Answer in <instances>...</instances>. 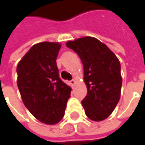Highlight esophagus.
Instances as JSON below:
<instances>
[{
	"label": "esophagus",
	"instance_id": "esophagus-1",
	"mask_svg": "<svg viewBox=\"0 0 145 145\" xmlns=\"http://www.w3.org/2000/svg\"><path fill=\"white\" fill-rule=\"evenodd\" d=\"M71 85H74V84H75V80H74V79H72V80H71Z\"/></svg>",
	"mask_w": 145,
	"mask_h": 145
}]
</instances>
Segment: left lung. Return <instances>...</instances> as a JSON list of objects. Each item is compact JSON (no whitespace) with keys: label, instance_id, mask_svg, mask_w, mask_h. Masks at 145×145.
Instances as JSON below:
<instances>
[{"label":"left lung","instance_id":"8db88e82","mask_svg":"<svg viewBox=\"0 0 145 145\" xmlns=\"http://www.w3.org/2000/svg\"><path fill=\"white\" fill-rule=\"evenodd\" d=\"M66 46L80 58L87 95L81 103L92 121L106 119L120 99L121 65L116 55L98 39L84 37L69 41Z\"/></svg>","mask_w":145,"mask_h":145}]
</instances>
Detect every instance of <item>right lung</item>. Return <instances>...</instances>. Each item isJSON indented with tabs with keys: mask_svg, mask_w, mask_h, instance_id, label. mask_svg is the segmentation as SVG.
I'll use <instances>...</instances> for the list:
<instances>
[{
	"mask_svg": "<svg viewBox=\"0 0 145 145\" xmlns=\"http://www.w3.org/2000/svg\"><path fill=\"white\" fill-rule=\"evenodd\" d=\"M61 45L43 42L33 45L16 67L22 101L38 120L55 124L65 116L71 88L59 77L56 59Z\"/></svg>",
	"mask_w": 145,
	"mask_h": 145,
	"instance_id": "add662e5",
	"label": "right lung"
}]
</instances>
